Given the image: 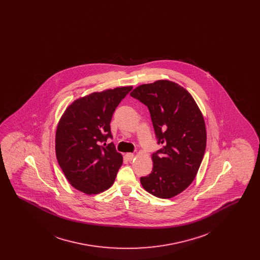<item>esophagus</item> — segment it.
Here are the masks:
<instances>
[{
  "label": "esophagus",
  "mask_w": 260,
  "mask_h": 260,
  "mask_svg": "<svg viewBox=\"0 0 260 260\" xmlns=\"http://www.w3.org/2000/svg\"><path fill=\"white\" fill-rule=\"evenodd\" d=\"M134 157H135V155H134L133 153H126V154L124 155V158H125L127 161H132V160L134 159Z\"/></svg>",
  "instance_id": "34e87169"
}]
</instances>
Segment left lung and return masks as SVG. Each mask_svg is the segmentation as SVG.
<instances>
[{
    "label": "left lung",
    "mask_w": 260,
    "mask_h": 260,
    "mask_svg": "<svg viewBox=\"0 0 260 260\" xmlns=\"http://www.w3.org/2000/svg\"><path fill=\"white\" fill-rule=\"evenodd\" d=\"M131 96L148 107L157 143L153 169L140 177L143 188L161 199H170L192 183L204 158L207 132L203 115L184 87L160 80L136 87Z\"/></svg>",
    "instance_id": "left-lung-1"
}]
</instances>
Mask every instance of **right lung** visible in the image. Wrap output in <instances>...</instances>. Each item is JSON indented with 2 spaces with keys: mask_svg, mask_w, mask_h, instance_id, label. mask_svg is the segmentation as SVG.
I'll return each instance as SVG.
<instances>
[{
  "mask_svg": "<svg viewBox=\"0 0 260 260\" xmlns=\"http://www.w3.org/2000/svg\"><path fill=\"white\" fill-rule=\"evenodd\" d=\"M133 87H116L77 99L64 112L55 135V153L70 184L86 194L111 187L123 164L114 143L112 116Z\"/></svg>",
  "mask_w": 260,
  "mask_h": 260,
  "instance_id": "1",
  "label": "right lung"
}]
</instances>
